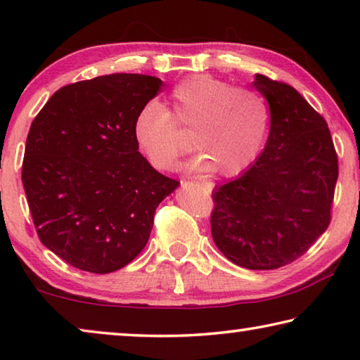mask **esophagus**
Masks as SVG:
<instances>
[{
	"label": "esophagus",
	"instance_id": "34e87169",
	"mask_svg": "<svg viewBox=\"0 0 360 360\" xmlns=\"http://www.w3.org/2000/svg\"><path fill=\"white\" fill-rule=\"evenodd\" d=\"M200 184L203 186V188H205L206 192H211V191H212V182H210V181H202V182H200Z\"/></svg>",
	"mask_w": 360,
	"mask_h": 360
}]
</instances>
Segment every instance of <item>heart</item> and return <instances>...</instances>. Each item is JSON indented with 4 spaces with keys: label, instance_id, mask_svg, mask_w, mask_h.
Returning a JSON list of instances; mask_svg holds the SVG:
<instances>
[{
    "label": "heart",
    "instance_id": "b5f03b06",
    "mask_svg": "<svg viewBox=\"0 0 360 360\" xmlns=\"http://www.w3.org/2000/svg\"><path fill=\"white\" fill-rule=\"evenodd\" d=\"M181 130H192L200 154L188 168L225 178L245 173L259 157L268 129V109L251 89L233 87L210 76H192L179 82L165 109L157 103L139 109L133 120V139L157 169H172L188 150Z\"/></svg>",
    "mask_w": 360,
    "mask_h": 360
}]
</instances>
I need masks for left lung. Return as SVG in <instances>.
Instances as JSON below:
<instances>
[{
  "label": "left lung",
  "instance_id": "8db88e82",
  "mask_svg": "<svg viewBox=\"0 0 360 360\" xmlns=\"http://www.w3.org/2000/svg\"><path fill=\"white\" fill-rule=\"evenodd\" d=\"M270 106L265 149L212 192L211 233L225 257L275 270L308 251L330 224L338 157L326 119L294 87L255 75Z\"/></svg>",
  "mask_w": 360,
  "mask_h": 360
}]
</instances>
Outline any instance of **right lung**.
Listing matches in <instances>:
<instances>
[{"label":"right lung","mask_w":360,"mask_h":360,"mask_svg":"<svg viewBox=\"0 0 360 360\" xmlns=\"http://www.w3.org/2000/svg\"><path fill=\"white\" fill-rule=\"evenodd\" d=\"M163 82L109 75L65 85L30 127L22 182L42 245L79 270L105 275L136 257L157 206L178 181L138 152L133 120Z\"/></svg>","instance_id":"right-lung-1"}]
</instances>
